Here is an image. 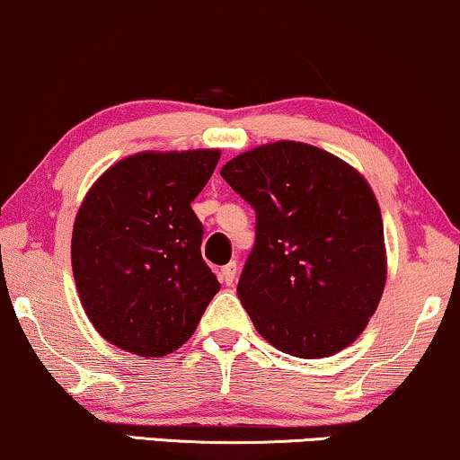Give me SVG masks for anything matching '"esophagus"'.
<instances>
[{"label":"esophagus","mask_w":460,"mask_h":460,"mask_svg":"<svg viewBox=\"0 0 460 460\" xmlns=\"http://www.w3.org/2000/svg\"><path fill=\"white\" fill-rule=\"evenodd\" d=\"M235 276H237V263L235 261H231L229 265H225L223 270H220V278H223V282L226 287H231V284L235 282Z\"/></svg>","instance_id":"1"}]
</instances>
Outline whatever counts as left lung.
<instances>
[{
    "mask_svg": "<svg viewBox=\"0 0 460 460\" xmlns=\"http://www.w3.org/2000/svg\"><path fill=\"white\" fill-rule=\"evenodd\" d=\"M220 176L257 214L237 282L254 329L299 358L352 344L386 282L385 226L363 176L301 142L248 150Z\"/></svg>",
    "mask_w": 460,
    "mask_h": 460,
    "instance_id": "obj_1",
    "label": "left lung"
}]
</instances>
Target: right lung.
<instances>
[{
	"label": "right lung",
	"mask_w": 460,
	"mask_h": 460,
	"mask_svg": "<svg viewBox=\"0 0 460 460\" xmlns=\"http://www.w3.org/2000/svg\"><path fill=\"white\" fill-rule=\"evenodd\" d=\"M218 159V150L142 153L93 184L74 223L72 267L86 316L110 344L163 357L195 333L220 287L190 203Z\"/></svg>",
	"instance_id": "obj_1"
}]
</instances>
